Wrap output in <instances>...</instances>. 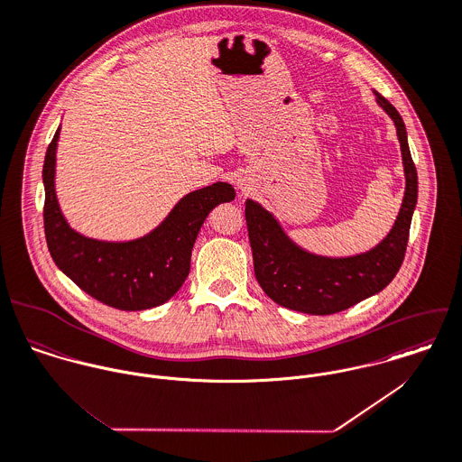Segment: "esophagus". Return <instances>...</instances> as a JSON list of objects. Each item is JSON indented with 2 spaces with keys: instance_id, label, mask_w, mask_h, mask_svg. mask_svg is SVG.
I'll return each mask as SVG.
<instances>
[{
  "instance_id": "obj_1",
  "label": "esophagus",
  "mask_w": 462,
  "mask_h": 462,
  "mask_svg": "<svg viewBox=\"0 0 462 462\" xmlns=\"http://www.w3.org/2000/svg\"><path fill=\"white\" fill-rule=\"evenodd\" d=\"M240 188H242V184H240Z\"/></svg>"
}]
</instances>
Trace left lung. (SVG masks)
<instances>
[{
	"label": "left lung",
	"instance_id": "8db88e82",
	"mask_svg": "<svg viewBox=\"0 0 462 462\" xmlns=\"http://www.w3.org/2000/svg\"><path fill=\"white\" fill-rule=\"evenodd\" d=\"M373 93L376 104L394 122L405 171L400 213L376 247L342 258L313 254L298 245L260 202L251 199L245 202L256 280L263 292L282 307L311 315L337 313L383 291L402 267L418 202V173L400 113L380 93Z\"/></svg>",
	"mask_w": 462,
	"mask_h": 462
}]
</instances>
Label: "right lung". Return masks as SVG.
<instances>
[{"instance_id":"add662e5","label":"right lung","mask_w":462,"mask_h":462,"mask_svg":"<svg viewBox=\"0 0 462 462\" xmlns=\"http://www.w3.org/2000/svg\"><path fill=\"white\" fill-rule=\"evenodd\" d=\"M57 129L44 157V233L55 265L86 294L107 307L136 311L171 300L189 273L191 249L209 211L235 199L229 182L184 195L151 233L125 242L80 235L60 211L55 191Z\"/></svg>"}]
</instances>
